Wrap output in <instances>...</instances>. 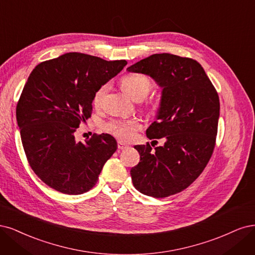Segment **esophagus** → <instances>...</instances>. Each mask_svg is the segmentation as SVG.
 <instances>
[{
	"label": "esophagus",
	"instance_id": "34e87169",
	"mask_svg": "<svg viewBox=\"0 0 255 255\" xmlns=\"http://www.w3.org/2000/svg\"><path fill=\"white\" fill-rule=\"evenodd\" d=\"M127 145L126 144H124L123 142H121V141H119L118 142V149L119 150H123V149H126L127 148Z\"/></svg>",
	"mask_w": 255,
	"mask_h": 255
}]
</instances>
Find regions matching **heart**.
<instances>
[{"label": "heart", "instance_id": "b5f03b06", "mask_svg": "<svg viewBox=\"0 0 255 255\" xmlns=\"http://www.w3.org/2000/svg\"><path fill=\"white\" fill-rule=\"evenodd\" d=\"M122 86L125 91L136 101H142L149 94L152 89L151 80L142 74H127L122 78ZM108 90V85L104 84L98 88L93 95V104L100 106ZM141 127L137 119H116L105 123L103 129L107 132L122 139L130 141L134 136L135 131Z\"/></svg>", "mask_w": 255, "mask_h": 255}]
</instances>
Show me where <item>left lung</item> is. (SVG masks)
<instances>
[{"label":"left lung","instance_id":"obj_1","mask_svg":"<svg viewBox=\"0 0 255 255\" xmlns=\"http://www.w3.org/2000/svg\"><path fill=\"white\" fill-rule=\"evenodd\" d=\"M152 77L162 88L157 121L147 137L164 146L136 145L139 162L130 175L137 191L164 198L178 194L200 176L216 144L219 97L199 62L172 54H154L127 69Z\"/></svg>","mask_w":255,"mask_h":255}]
</instances>
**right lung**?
<instances>
[{"mask_svg":"<svg viewBox=\"0 0 255 255\" xmlns=\"http://www.w3.org/2000/svg\"><path fill=\"white\" fill-rule=\"evenodd\" d=\"M127 64L81 53H67L32 70L17 105V122L29 166L42 181L68 195L96 184L116 152L110 134L77 142L75 131L92 114L93 95Z\"/></svg>","mask_w":255,"mask_h":255,"instance_id":"add662e5","label":"right lung"}]
</instances>
